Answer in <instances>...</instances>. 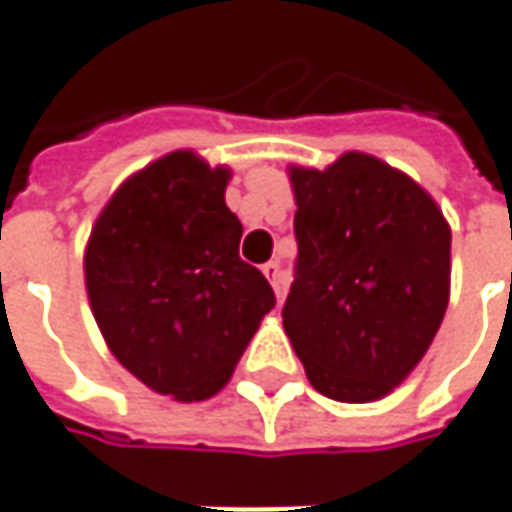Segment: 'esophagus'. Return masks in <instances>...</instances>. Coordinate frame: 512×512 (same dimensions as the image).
<instances>
[{
  "label": "esophagus",
  "instance_id": "1",
  "mask_svg": "<svg viewBox=\"0 0 512 512\" xmlns=\"http://www.w3.org/2000/svg\"><path fill=\"white\" fill-rule=\"evenodd\" d=\"M263 274H266V280L271 282V288H274V296H277V302H282V296H285V280H282V268L277 260H271L263 266Z\"/></svg>",
  "mask_w": 512,
  "mask_h": 512
}]
</instances>
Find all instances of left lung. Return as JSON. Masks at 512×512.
Returning <instances> with one entry per match:
<instances>
[{
    "instance_id": "1",
    "label": "left lung",
    "mask_w": 512,
    "mask_h": 512,
    "mask_svg": "<svg viewBox=\"0 0 512 512\" xmlns=\"http://www.w3.org/2000/svg\"><path fill=\"white\" fill-rule=\"evenodd\" d=\"M299 241L282 327L318 393L366 405L427 355L449 305L452 230L413 177L366 152L288 166Z\"/></svg>"
}]
</instances>
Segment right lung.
<instances>
[{
	"mask_svg": "<svg viewBox=\"0 0 512 512\" xmlns=\"http://www.w3.org/2000/svg\"><path fill=\"white\" fill-rule=\"evenodd\" d=\"M230 177L194 149L157 157L107 199L82 255L107 349L174 402L216 396L274 307L266 277L238 257Z\"/></svg>",
	"mask_w": 512,
	"mask_h": 512,
	"instance_id": "add662e5",
	"label": "right lung"
}]
</instances>
